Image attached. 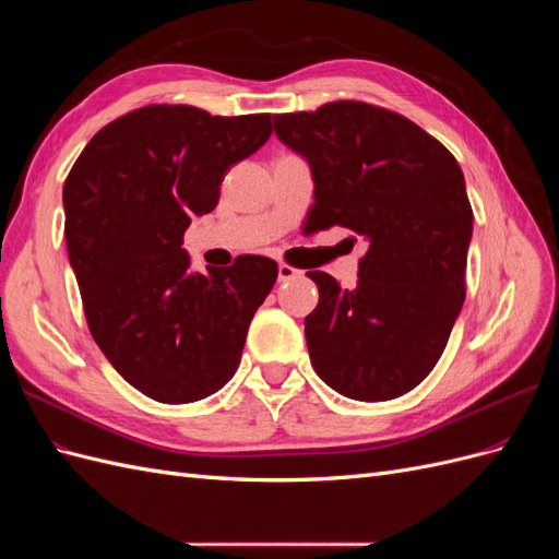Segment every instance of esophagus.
<instances>
[{"mask_svg":"<svg viewBox=\"0 0 559 559\" xmlns=\"http://www.w3.org/2000/svg\"><path fill=\"white\" fill-rule=\"evenodd\" d=\"M298 275H300V270H298V267H294V265H289V263H280V267H277V277H280V282L294 280V277H298Z\"/></svg>","mask_w":559,"mask_h":559,"instance_id":"esophagus-1","label":"esophagus"}]
</instances>
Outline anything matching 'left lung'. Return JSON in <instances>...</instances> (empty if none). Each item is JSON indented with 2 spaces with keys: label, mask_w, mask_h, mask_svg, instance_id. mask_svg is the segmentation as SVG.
<instances>
[{
  "label": "left lung",
  "mask_w": 559,
  "mask_h": 559,
  "mask_svg": "<svg viewBox=\"0 0 559 559\" xmlns=\"http://www.w3.org/2000/svg\"><path fill=\"white\" fill-rule=\"evenodd\" d=\"M275 132L312 167L308 230L343 226L368 242L352 292L308 273L317 376L357 401L411 392L441 359L466 298L473 210L460 163L411 118L359 99L275 114Z\"/></svg>",
  "instance_id": "obj_1"
}]
</instances>
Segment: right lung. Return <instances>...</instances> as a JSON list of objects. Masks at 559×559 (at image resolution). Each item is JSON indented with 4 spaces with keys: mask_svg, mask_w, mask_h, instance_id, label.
<instances>
[{
    "mask_svg": "<svg viewBox=\"0 0 559 559\" xmlns=\"http://www.w3.org/2000/svg\"><path fill=\"white\" fill-rule=\"evenodd\" d=\"M270 114L146 105L118 116L64 179V240L93 341L128 384L160 403L218 392L277 263L245 253L189 273L191 218L216 207L228 167L261 148Z\"/></svg>",
    "mask_w": 559,
    "mask_h": 559,
    "instance_id": "1",
    "label": "right lung"
}]
</instances>
